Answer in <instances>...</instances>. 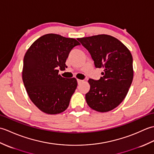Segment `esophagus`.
Instances as JSON below:
<instances>
[{
    "mask_svg": "<svg viewBox=\"0 0 154 154\" xmlns=\"http://www.w3.org/2000/svg\"><path fill=\"white\" fill-rule=\"evenodd\" d=\"M83 80H81V79H77V83H78V84H81V83H82L83 82Z\"/></svg>",
    "mask_w": 154,
    "mask_h": 154,
    "instance_id": "obj_1",
    "label": "esophagus"
}]
</instances>
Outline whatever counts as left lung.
<instances>
[{"label":"left lung","instance_id":"obj_1","mask_svg":"<svg viewBox=\"0 0 154 154\" xmlns=\"http://www.w3.org/2000/svg\"><path fill=\"white\" fill-rule=\"evenodd\" d=\"M91 55L96 68H103L99 80L89 79L85 95L88 105L100 112L115 109L128 92L133 77V59L128 49L118 39L100 34L78 38Z\"/></svg>","mask_w":154,"mask_h":154}]
</instances>
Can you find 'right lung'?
I'll use <instances>...</instances> for the list:
<instances>
[{
	"label": "right lung",
	"mask_w": 154,
	"mask_h": 154,
	"mask_svg": "<svg viewBox=\"0 0 154 154\" xmlns=\"http://www.w3.org/2000/svg\"><path fill=\"white\" fill-rule=\"evenodd\" d=\"M79 45L75 39L48 34L35 40L26 53L23 83L30 100L42 112L57 114L67 109L77 81L62 77L58 69L67 68L69 54Z\"/></svg>",
	"instance_id": "obj_1"
}]
</instances>
